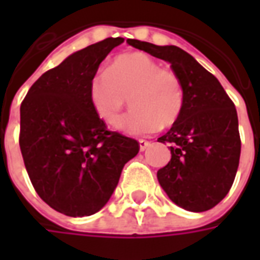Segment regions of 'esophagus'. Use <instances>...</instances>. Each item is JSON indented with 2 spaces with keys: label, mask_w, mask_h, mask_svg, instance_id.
<instances>
[{
  "label": "esophagus",
  "mask_w": 260,
  "mask_h": 260,
  "mask_svg": "<svg viewBox=\"0 0 260 260\" xmlns=\"http://www.w3.org/2000/svg\"><path fill=\"white\" fill-rule=\"evenodd\" d=\"M149 146H150V142L145 141V139H139V149H141V152L146 150Z\"/></svg>",
  "instance_id": "34e87169"
}]
</instances>
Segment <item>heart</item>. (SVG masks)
I'll list each match as a JSON object with an SVG mask.
<instances>
[{"label": "heart", "instance_id": "heart-1", "mask_svg": "<svg viewBox=\"0 0 260 260\" xmlns=\"http://www.w3.org/2000/svg\"><path fill=\"white\" fill-rule=\"evenodd\" d=\"M129 113L115 128L128 135H146L171 125L180 117L184 90L174 71L161 68L157 61L143 53L122 54L97 72L89 83V99L100 118L113 124L126 104Z\"/></svg>", "mask_w": 260, "mask_h": 260}]
</instances>
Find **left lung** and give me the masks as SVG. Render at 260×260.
I'll use <instances>...</instances> for the list:
<instances>
[{
	"instance_id": "1",
	"label": "left lung",
	"mask_w": 260,
	"mask_h": 260,
	"mask_svg": "<svg viewBox=\"0 0 260 260\" xmlns=\"http://www.w3.org/2000/svg\"><path fill=\"white\" fill-rule=\"evenodd\" d=\"M128 44L164 59L180 78L184 106L171 129L158 138L157 142L171 143V160L158 170L157 180L177 206L206 212L229 193L240 164L234 103L217 78L180 47L135 39Z\"/></svg>"
}]
</instances>
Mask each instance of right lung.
Masks as SVG:
<instances>
[{
    "instance_id": "right-lung-1",
    "label": "right lung",
    "mask_w": 260,
    "mask_h": 260,
    "mask_svg": "<svg viewBox=\"0 0 260 260\" xmlns=\"http://www.w3.org/2000/svg\"><path fill=\"white\" fill-rule=\"evenodd\" d=\"M122 37L71 54L33 83L20 106V152L35 189L69 217L94 214L118 185L139 143L110 132L89 99L99 65Z\"/></svg>"
}]
</instances>
